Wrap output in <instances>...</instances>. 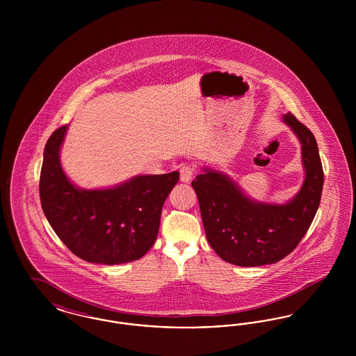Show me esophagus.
<instances>
[{
	"label": "esophagus",
	"instance_id": "obj_1",
	"mask_svg": "<svg viewBox=\"0 0 356 356\" xmlns=\"http://www.w3.org/2000/svg\"><path fill=\"white\" fill-rule=\"evenodd\" d=\"M193 175H195L193 167H191L189 164H184V165L181 167V170H180V180H181L183 183H189V181L192 180Z\"/></svg>",
	"mask_w": 356,
	"mask_h": 356
}]
</instances>
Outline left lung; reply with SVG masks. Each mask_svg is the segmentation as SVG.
<instances>
[{"label": "left lung", "mask_w": 356, "mask_h": 356, "mask_svg": "<svg viewBox=\"0 0 356 356\" xmlns=\"http://www.w3.org/2000/svg\"><path fill=\"white\" fill-rule=\"evenodd\" d=\"M284 121L300 140L305 168L303 186L291 202H252L228 176L212 170L192 181L208 243L231 264L257 267L282 260L298 247L319 208L324 173L315 136L292 113Z\"/></svg>", "instance_id": "1"}]
</instances>
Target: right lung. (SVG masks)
Segmentation results:
<instances>
[{"label":"right lung","instance_id":"obj_1","mask_svg":"<svg viewBox=\"0 0 356 356\" xmlns=\"http://www.w3.org/2000/svg\"><path fill=\"white\" fill-rule=\"evenodd\" d=\"M67 127L48 138L40 173L41 207L53 231L89 263L113 266L143 257L156 241L161 208L180 173L137 176L111 189H79L60 164Z\"/></svg>","mask_w":356,"mask_h":356}]
</instances>
